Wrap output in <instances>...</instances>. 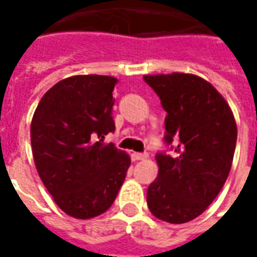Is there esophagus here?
I'll use <instances>...</instances> for the list:
<instances>
[{
    "label": "esophagus",
    "instance_id": "34e87169",
    "mask_svg": "<svg viewBox=\"0 0 257 257\" xmlns=\"http://www.w3.org/2000/svg\"><path fill=\"white\" fill-rule=\"evenodd\" d=\"M132 159H133L134 162H137V160H144V159H147V154L146 153H132Z\"/></svg>",
    "mask_w": 257,
    "mask_h": 257
}]
</instances>
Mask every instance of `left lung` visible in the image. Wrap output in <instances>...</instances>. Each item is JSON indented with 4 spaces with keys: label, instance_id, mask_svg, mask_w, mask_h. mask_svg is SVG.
I'll return each mask as SVG.
<instances>
[{
    "label": "left lung",
    "instance_id": "8db88e82",
    "mask_svg": "<svg viewBox=\"0 0 257 257\" xmlns=\"http://www.w3.org/2000/svg\"><path fill=\"white\" fill-rule=\"evenodd\" d=\"M167 111L166 142L174 154H156L159 174L147 189L157 219L180 224L200 216L222 190L233 163L237 125L223 95L194 74L144 75Z\"/></svg>",
    "mask_w": 257,
    "mask_h": 257
}]
</instances>
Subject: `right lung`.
Wrapping results in <instances>:
<instances>
[{"instance_id":"add662e5","label":"right lung","mask_w":257,"mask_h":257,"mask_svg":"<svg viewBox=\"0 0 257 257\" xmlns=\"http://www.w3.org/2000/svg\"><path fill=\"white\" fill-rule=\"evenodd\" d=\"M110 75H73L43 95L31 121V147L38 176L57 206L74 219H93L117 197L132 160L105 144L114 132Z\"/></svg>"}]
</instances>
